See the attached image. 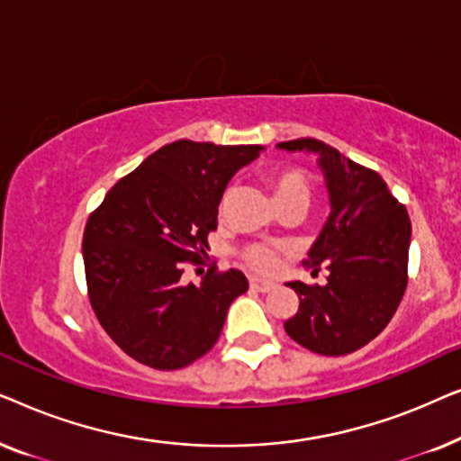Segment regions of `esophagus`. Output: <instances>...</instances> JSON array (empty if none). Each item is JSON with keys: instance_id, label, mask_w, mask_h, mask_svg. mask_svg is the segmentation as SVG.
<instances>
[{"instance_id": "obj_1", "label": "esophagus", "mask_w": 461, "mask_h": 461, "mask_svg": "<svg viewBox=\"0 0 461 461\" xmlns=\"http://www.w3.org/2000/svg\"><path fill=\"white\" fill-rule=\"evenodd\" d=\"M249 289L264 294V292H270V289H273V283L258 279V276H251V279H249Z\"/></svg>"}]
</instances>
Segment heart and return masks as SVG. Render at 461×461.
<instances>
[{
	"mask_svg": "<svg viewBox=\"0 0 461 461\" xmlns=\"http://www.w3.org/2000/svg\"><path fill=\"white\" fill-rule=\"evenodd\" d=\"M270 185H273L275 197L279 201V205L292 199H311V185H308L306 174L302 172V169L287 167L281 169V172H275L270 176ZM243 262L248 264L251 270H256V273L268 275L276 268L279 258H276V251L273 248H268V245L251 243L243 249Z\"/></svg>",
	"mask_w": 461,
	"mask_h": 461,
	"instance_id": "obj_1",
	"label": "heart"
}]
</instances>
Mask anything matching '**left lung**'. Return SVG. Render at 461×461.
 Wrapping results in <instances>:
<instances>
[{"label":"left lung","instance_id":"left-lung-1","mask_svg":"<svg viewBox=\"0 0 461 461\" xmlns=\"http://www.w3.org/2000/svg\"><path fill=\"white\" fill-rule=\"evenodd\" d=\"M276 147L319 155L331 203L323 230L302 262L312 275L327 268L330 276L325 285L289 283L300 308L285 321V331L317 355H350L380 336L405 294L409 213L380 174L330 144L298 138Z\"/></svg>","mask_w":461,"mask_h":461}]
</instances>
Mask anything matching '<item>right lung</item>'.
<instances>
[{
	"mask_svg": "<svg viewBox=\"0 0 461 461\" xmlns=\"http://www.w3.org/2000/svg\"><path fill=\"white\" fill-rule=\"evenodd\" d=\"M262 150L258 144H166L90 213L87 295L103 330L134 361L182 369L216 344L248 279L241 270L212 268L194 285L182 281V267L205 254L226 185Z\"/></svg>",
	"mask_w": 461,
	"mask_h": 461,
	"instance_id": "right-lung-1",
	"label": "right lung"
}]
</instances>
